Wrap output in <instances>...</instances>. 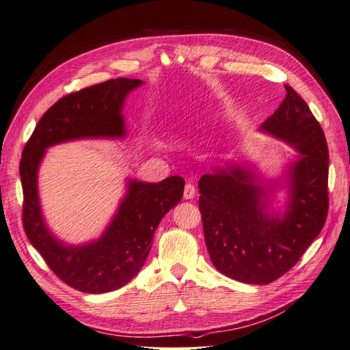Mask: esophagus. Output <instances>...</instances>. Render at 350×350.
Wrapping results in <instances>:
<instances>
[{
  "label": "esophagus",
  "instance_id": "obj_1",
  "mask_svg": "<svg viewBox=\"0 0 350 350\" xmlns=\"http://www.w3.org/2000/svg\"><path fill=\"white\" fill-rule=\"evenodd\" d=\"M196 197V187L193 184H187L184 188V198L185 200H191Z\"/></svg>",
  "mask_w": 350,
  "mask_h": 350
}]
</instances>
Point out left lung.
I'll use <instances>...</instances> for the list:
<instances>
[{"label":"left lung","instance_id":"1","mask_svg":"<svg viewBox=\"0 0 350 350\" xmlns=\"http://www.w3.org/2000/svg\"><path fill=\"white\" fill-rule=\"evenodd\" d=\"M260 125L295 150L278 178L248 162L215 165L198 181V207L213 266L225 276L267 284L292 269L321 232L328 211V149L321 125L291 86ZM285 196L279 199L277 194Z\"/></svg>","mask_w":350,"mask_h":350}]
</instances>
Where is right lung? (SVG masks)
<instances>
[{"mask_svg": "<svg viewBox=\"0 0 350 350\" xmlns=\"http://www.w3.org/2000/svg\"><path fill=\"white\" fill-rule=\"evenodd\" d=\"M143 84L142 80L121 77L59 99L42 116L23 150L20 176L26 235L52 271L80 292H111L135 278L152 250L154 230L181 201L185 181L178 175L161 183L125 178V194L102 235L68 243L45 220L39 198V167L52 146L76 140H124L125 99Z\"/></svg>", "mask_w": 350, "mask_h": 350, "instance_id": "add662e5", "label": "right lung"}]
</instances>
